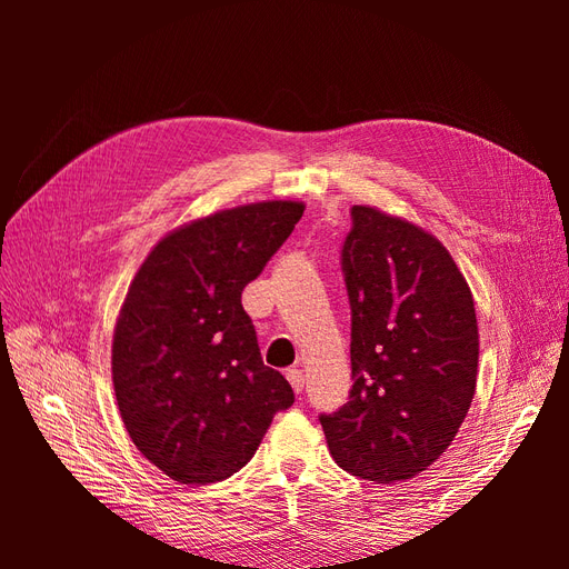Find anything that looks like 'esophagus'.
<instances>
[{
  "label": "esophagus",
  "instance_id": "34e87169",
  "mask_svg": "<svg viewBox=\"0 0 569 569\" xmlns=\"http://www.w3.org/2000/svg\"><path fill=\"white\" fill-rule=\"evenodd\" d=\"M287 380H289L291 389H295L297 393H301V391H303V375H301V370H297V368H289V370H287Z\"/></svg>",
  "mask_w": 569,
  "mask_h": 569
}]
</instances>
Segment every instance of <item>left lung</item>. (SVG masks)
Here are the masks:
<instances>
[{"label": "left lung", "instance_id": "8db88e82", "mask_svg": "<svg viewBox=\"0 0 569 569\" xmlns=\"http://www.w3.org/2000/svg\"><path fill=\"white\" fill-rule=\"evenodd\" d=\"M351 303L349 401L320 412L341 470L391 485L427 470L456 439L477 385L470 287L437 237L353 206L341 247Z\"/></svg>", "mask_w": 569, "mask_h": 569}]
</instances>
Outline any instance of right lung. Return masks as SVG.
<instances>
[{
  "mask_svg": "<svg viewBox=\"0 0 569 569\" xmlns=\"http://www.w3.org/2000/svg\"><path fill=\"white\" fill-rule=\"evenodd\" d=\"M301 216L299 201H261L189 222L128 289L111 351L118 410L142 456L180 485L242 470L274 412L295 403L263 366L242 291Z\"/></svg>",
  "mask_w": 569,
  "mask_h": 569,
  "instance_id": "right-lung-1",
  "label": "right lung"
}]
</instances>
